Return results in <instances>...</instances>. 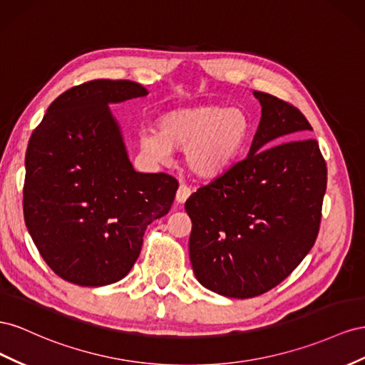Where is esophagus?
<instances>
[{
    "instance_id": "34e87169",
    "label": "esophagus",
    "mask_w": 365,
    "mask_h": 365,
    "mask_svg": "<svg viewBox=\"0 0 365 365\" xmlns=\"http://www.w3.org/2000/svg\"><path fill=\"white\" fill-rule=\"evenodd\" d=\"M191 188L190 186H186V185H180L179 186V190H177V194H175V200L179 202V203H185L186 202V199H188V197L191 195Z\"/></svg>"
}]
</instances>
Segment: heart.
<instances>
[{
  "label": "heart",
  "instance_id": "b5f03b06",
  "mask_svg": "<svg viewBox=\"0 0 365 365\" xmlns=\"http://www.w3.org/2000/svg\"><path fill=\"white\" fill-rule=\"evenodd\" d=\"M249 136V119L238 107L202 106L174 110L158 128L139 131V148L148 160L166 163L173 148H185V165L194 175L214 179L231 166Z\"/></svg>",
  "mask_w": 365,
  "mask_h": 365
}]
</instances>
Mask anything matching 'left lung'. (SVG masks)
I'll use <instances>...</instances> for the list:
<instances>
[{
  "label": "left lung",
  "mask_w": 365,
  "mask_h": 365,
  "mask_svg": "<svg viewBox=\"0 0 365 365\" xmlns=\"http://www.w3.org/2000/svg\"><path fill=\"white\" fill-rule=\"evenodd\" d=\"M254 96L262 119L247 158L185 203L195 278L229 298L262 295L303 262L317 240L327 186L304 114L267 93Z\"/></svg>",
  "instance_id": "obj_1"
}]
</instances>
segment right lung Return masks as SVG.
Wrapping results in <instances>:
<instances>
[{"label":"right lung","mask_w":365,"mask_h":365,"mask_svg":"<svg viewBox=\"0 0 365 365\" xmlns=\"http://www.w3.org/2000/svg\"><path fill=\"white\" fill-rule=\"evenodd\" d=\"M133 81L96 79L62 93L26 153L24 220L41 257L78 286L127 275L147 226L168 214L179 183L138 173L110 103L147 96Z\"/></svg>","instance_id":"obj_1"}]
</instances>
